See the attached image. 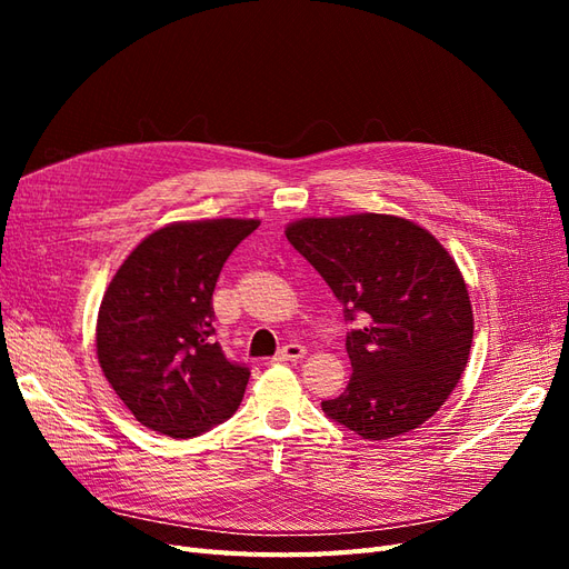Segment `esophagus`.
Returning <instances> with one entry per match:
<instances>
[{
    "label": "esophagus",
    "instance_id": "34e87169",
    "mask_svg": "<svg viewBox=\"0 0 569 569\" xmlns=\"http://www.w3.org/2000/svg\"><path fill=\"white\" fill-rule=\"evenodd\" d=\"M303 356H306V349L301 343H287V347H282L278 353H274V360H278V363H284V360H299Z\"/></svg>",
    "mask_w": 569,
    "mask_h": 569
}]
</instances>
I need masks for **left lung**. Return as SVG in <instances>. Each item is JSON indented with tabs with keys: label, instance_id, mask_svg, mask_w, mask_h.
Instances as JSON below:
<instances>
[{
	"label": "left lung",
	"instance_id": "left-lung-1",
	"mask_svg": "<svg viewBox=\"0 0 569 569\" xmlns=\"http://www.w3.org/2000/svg\"><path fill=\"white\" fill-rule=\"evenodd\" d=\"M343 306L351 380L325 416L380 441L420 427L468 366L472 306L462 274L416 222L382 213L303 218L284 230Z\"/></svg>",
	"mask_w": 569,
	"mask_h": 569
}]
</instances>
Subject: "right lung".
I'll return each instance as SVG.
<instances>
[{"label":"right lung","instance_id":"obj_1","mask_svg":"<svg viewBox=\"0 0 569 569\" xmlns=\"http://www.w3.org/2000/svg\"><path fill=\"white\" fill-rule=\"evenodd\" d=\"M261 222H173L132 249L99 306L97 356L137 422L192 439L242 403L249 368L213 341V289L234 247Z\"/></svg>","mask_w":569,"mask_h":569}]
</instances>
